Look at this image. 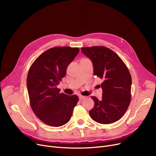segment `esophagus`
Instances as JSON below:
<instances>
[{"mask_svg": "<svg viewBox=\"0 0 156 156\" xmlns=\"http://www.w3.org/2000/svg\"><path fill=\"white\" fill-rule=\"evenodd\" d=\"M85 98H86L85 96H83V95H80V96H79V99H80V101L85 99Z\"/></svg>", "mask_w": 156, "mask_h": 156, "instance_id": "obj_1", "label": "esophagus"}]
</instances>
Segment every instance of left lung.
Here are the masks:
<instances>
[{
  "instance_id": "obj_1",
  "label": "left lung",
  "mask_w": 156,
  "mask_h": 156,
  "mask_svg": "<svg viewBox=\"0 0 156 156\" xmlns=\"http://www.w3.org/2000/svg\"><path fill=\"white\" fill-rule=\"evenodd\" d=\"M82 53L93 63L94 75L103 80L102 97H91L94 106L89 111L92 119L101 124H110L124 115L131 101L132 77L120 57L105 47H82Z\"/></svg>"
}]
</instances>
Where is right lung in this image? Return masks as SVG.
Wrapping results in <instances>:
<instances>
[{
	"mask_svg": "<svg viewBox=\"0 0 156 156\" xmlns=\"http://www.w3.org/2000/svg\"><path fill=\"white\" fill-rule=\"evenodd\" d=\"M79 51L78 48L69 47L51 48L38 56L29 69L27 85L31 109L49 126L67 123L78 102L76 95L60 94L57 87Z\"/></svg>",
	"mask_w": 156,
	"mask_h": 156,
	"instance_id": "obj_1",
	"label": "right lung"
}]
</instances>
